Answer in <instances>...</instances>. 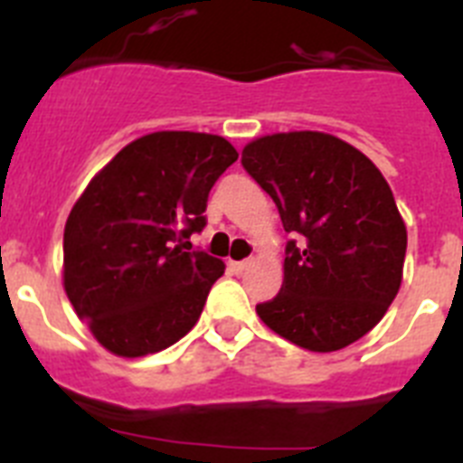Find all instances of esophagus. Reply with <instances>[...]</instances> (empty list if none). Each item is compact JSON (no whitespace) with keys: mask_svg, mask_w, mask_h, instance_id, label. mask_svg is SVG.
<instances>
[{"mask_svg":"<svg viewBox=\"0 0 463 463\" xmlns=\"http://www.w3.org/2000/svg\"><path fill=\"white\" fill-rule=\"evenodd\" d=\"M248 264H250V261H248V260H243V261H229V267H232V271H236V273L243 271V269L248 267Z\"/></svg>","mask_w":463,"mask_h":463,"instance_id":"34e87169","label":"esophagus"}]
</instances>
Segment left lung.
Returning <instances> with one entry per match:
<instances>
[{
	"instance_id": "8db88e82",
	"label": "left lung",
	"mask_w": 463,
	"mask_h": 463,
	"mask_svg": "<svg viewBox=\"0 0 463 463\" xmlns=\"http://www.w3.org/2000/svg\"><path fill=\"white\" fill-rule=\"evenodd\" d=\"M241 165L298 234L285 248L282 288L257 306L278 336L334 353L369 334L403 278L406 224L378 166L325 132H282L250 141Z\"/></svg>"
}]
</instances>
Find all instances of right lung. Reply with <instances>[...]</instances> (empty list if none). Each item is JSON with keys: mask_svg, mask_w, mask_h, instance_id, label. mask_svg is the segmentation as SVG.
I'll list each match as a JSON object with an SVG mask.
<instances>
[{"mask_svg": "<svg viewBox=\"0 0 463 463\" xmlns=\"http://www.w3.org/2000/svg\"><path fill=\"white\" fill-rule=\"evenodd\" d=\"M236 159L234 146L215 134H146L73 203L64 292L109 353L146 357L196 325L224 261L185 252L183 243L203 229L208 192Z\"/></svg>", "mask_w": 463, "mask_h": 463, "instance_id": "1", "label": "right lung"}]
</instances>
